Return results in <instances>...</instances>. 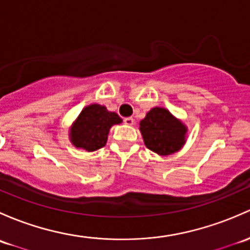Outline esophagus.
Segmentation results:
<instances>
[{"mask_svg":"<svg viewBox=\"0 0 250 250\" xmlns=\"http://www.w3.org/2000/svg\"><path fill=\"white\" fill-rule=\"evenodd\" d=\"M123 122H125V125H132L134 123V118L133 117H125V120H123Z\"/></svg>","mask_w":250,"mask_h":250,"instance_id":"esophagus-1","label":"esophagus"}]
</instances>
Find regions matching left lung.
Instances as JSON below:
<instances>
[{
    "instance_id": "left-lung-1",
    "label": "left lung",
    "mask_w": 250,
    "mask_h": 250,
    "mask_svg": "<svg viewBox=\"0 0 250 250\" xmlns=\"http://www.w3.org/2000/svg\"><path fill=\"white\" fill-rule=\"evenodd\" d=\"M140 132L147 148L160 156H167L183 146L187 128L167 109L153 107L140 122Z\"/></svg>"
}]
</instances>
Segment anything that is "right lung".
<instances>
[{"mask_svg": "<svg viewBox=\"0 0 250 250\" xmlns=\"http://www.w3.org/2000/svg\"><path fill=\"white\" fill-rule=\"evenodd\" d=\"M121 122L122 118L116 112L107 111L106 107L99 104L88 105L73 125L70 140L79 148L96 151L105 146L110 128Z\"/></svg>", "mask_w": 250, "mask_h": 250, "instance_id": "obj_1", "label": "right lung"}]
</instances>
